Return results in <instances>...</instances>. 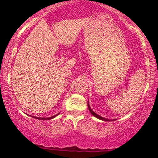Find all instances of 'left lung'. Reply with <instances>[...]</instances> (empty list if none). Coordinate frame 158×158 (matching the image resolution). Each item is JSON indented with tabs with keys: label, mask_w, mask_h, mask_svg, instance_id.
Masks as SVG:
<instances>
[{
	"label": "left lung",
	"mask_w": 158,
	"mask_h": 158,
	"mask_svg": "<svg viewBox=\"0 0 158 158\" xmlns=\"http://www.w3.org/2000/svg\"><path fill=\"white\" fill-rule=\"evenodd\" d=\"M88 108H89V111H90L91 114H92V115H93V116H95V117H96L97 118H98V119H101V120H103V121H109V119L105 118L102 117V116L98 115V114H97L96 113H95V112H94V111H92V109H91V108H90V106H89V102H88Z\"/></svg>",
	"instance_id": "8db88e82"
}]
</instances>
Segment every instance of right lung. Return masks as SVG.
Segmentation results:
<instances>
[{
    "label": "right lung",
    "instance_id": "obj_1",
    "mask_svg": "<svg viewBox=\"0 0 158 158\" xmlns=\"http://www.w3.org/2000/svg\"><path fill=\"white\" fill-rule=\"evenodd\" d=\"M57 114H59V113ZM57 114H56V115L52 116V117H49V118H38V117H33V118H36V119H40V120H49V119H52V118H55Z\"/></svg>",
    "mask_w": 158,
    "mask_h": 158
}]
</instances>
